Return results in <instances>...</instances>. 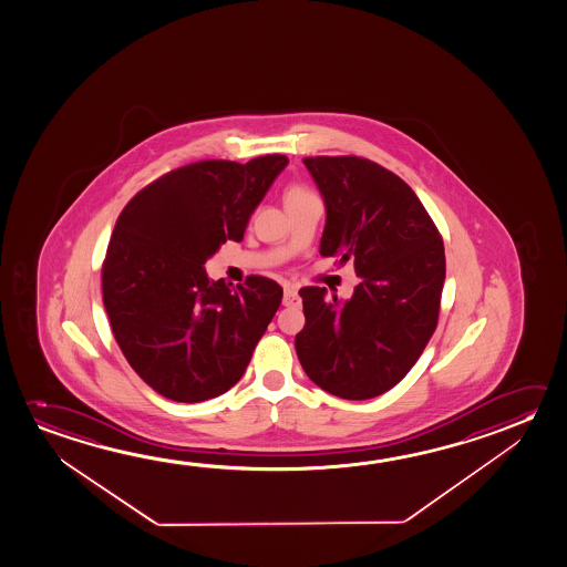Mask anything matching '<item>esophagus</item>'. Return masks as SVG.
Segmentation results:
<instances>
[{
	"label": "esophagus",
	"mask_w": 567,
	"mask_h": 567,
	"mask_svg": "<svg viewBox=\"0 0 567 567\" xmlns=\"http://www.w3.org/2000/svg\"><path fill=\"white\" fill-rule=\"evenodd\" d=\"M284 306L296 307L299 306V296H297V289L291 286L284 288Z\"/></svg>",
	"instance_id": "obj_1"
}]
</instances>
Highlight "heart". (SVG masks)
<instances>
[{
	"instance_id": "1",
	"label": "heart",
	"mask_w": 567,
	"mask_h": 567,
	"mask_svg": "<svg viewBox=\"0 0 567 567\" xmlns=\"http://www.w3.org/2000/svg\"><path fill=\"white\" fill-rule=\"evenodd\" d=\"M303 195H309V193L306 189H301V187H289L288 193H286V200L303 197Z\"/></svg>"
}]
</instances>
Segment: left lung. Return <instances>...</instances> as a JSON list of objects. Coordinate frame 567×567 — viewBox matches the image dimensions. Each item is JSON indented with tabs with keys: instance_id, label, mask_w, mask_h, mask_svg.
Masks as SVG:
<instances>
[{
	"instance_id": "obj_1",
	"label": "left lung",
	"mask_w": 567,
	"mask_h": 567,
	"mask_svg": "<svg viewBox=\"0 0 567 567\" xmlns=\"http://www.w3.org/2000/svg\"><path fill=\"white\" fill-rule=\"evenodd\" d=\"M327 210L321 256L354 261L351 299L299 289L306 327L296 337L307 377L329 394L369 400L420 359L440 317L445 250L414 190L378 163L306 157Z\"/></svg>"
}]
</instances>
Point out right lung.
I'll list each match as a JSON object with an SVG mask.
<instances>
[{
  "label": "right lung",
  "mask_w": 567,
  "mask_h": 567,
  "mask_svg": "<svg viewBox=\"0 0 567 567\" xmlns=\"http://www.w3.org/2000/svg\"><path fill=\"white\" fill-rule=\"evenodd\" d=\"M286 155L198 162L140 190L117 216L102 266L112 333L145 384L175 402L225 394L243 378L284 289L250 276L233 288L205 261L240 243Z\"/></svg>",
  "instance_id": "right-lung-1"
}]
</instances>
